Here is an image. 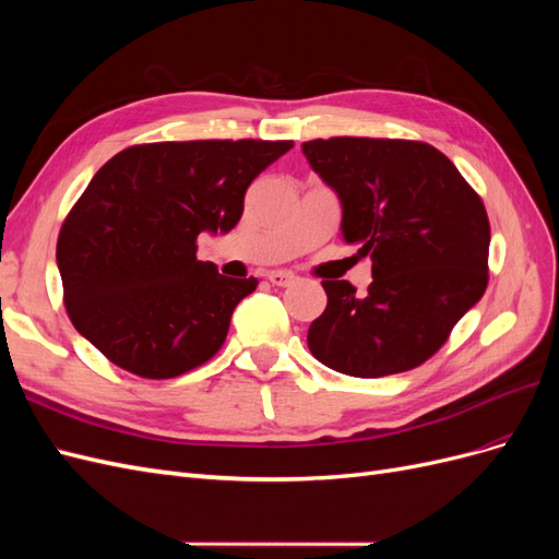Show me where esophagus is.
Wrapping results in <instances>:
<instances>
[{
  "label": "esophagus",
  "mask_w": 559,
  "mask_h": 559,
  "mask_svg": "<svg viewBox=\"0 0 559 559\" xmlns=\"http://www.w3.org/2000/svg\"><path fill=\"white\" fill-rule=\"evenodd\" d=\"M270 284L275 286H292L296 282V275L294 273H286V270H273V273L267 275Z\"/></svg>",
  "instance_id": "esophagus-1"
}]
</instances>
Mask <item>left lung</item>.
I'll return each instance as SVG.
<instances>
[{
    "label": "left lung",
    "instance_id": "obj_1",
    "mask_svg": "<svg viewBox=\"0 0 559 559\" xmlns=\"http://www.w3.org/2000/svg\"><path fill=\"white\" fill-rule=\"evenodd\" d=\"M300 148L341 200L345 242L373 261L364 298L347 280L321 282L329 302L308 331L312 357L354 378L417 368L487 289L480 195L425 142L331 138Z\"/></svg>",
    "mask_w": 559,
    "mask_h": 559
}]
</instances>
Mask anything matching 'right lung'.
<instances>
[{
  "label": "right lung",
  "mask_w": 559,
  "mask_h": 559,
  "mask_svg": "<svg viewBox=\"0 0 559 559\" xmlns=\"http://www.w3.org/2000/svg\"><path fill=\"white\" fill-rule=\"evenodd\" d=\"M294 142L198 140L123 148L67 214L58 235L64 308L118 368L167 380L222 349L259 280L198 261L200 233H228L245 193Z\"/></svg>",
  "instance_id": "1"
}]
</instances>
